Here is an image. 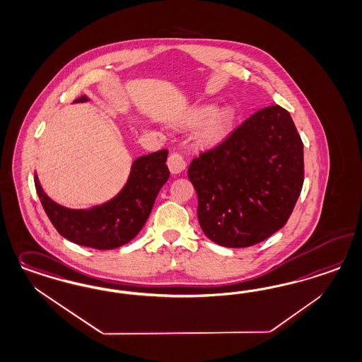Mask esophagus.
<instances>
[{
	"instance_id": "esophagus-1",
	"label": "esophagus",
	"mask_w": 362,
	"mask_h": 362,
	"mask_svg": "<svg viewBox=\"0 0 362 362\" xmlns=\"http://www.w3.org/2000/svg\"><path fill=\"white\" fill-rule=\"evenodd\" d=\"M166 163H168V168H169L170 173H173V175H178L185 169V160L180 153L170 154Z\"/></svg>"
}]
</instances>
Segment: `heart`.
I'll use <instances>...</instances> for the list:
<instances>
[{"label":"heart","mask_w":362,"mask_h":362,"mask_svg":"<svg viewBox=\"0 0 362 362\" xmlns=\"http://www.w3.org/2000/svg\"><path fill=\"white\" fill-rule=\"evenodd\" d=\"M177 124L182 129L199 127V144L205 148H214L232 136L237 124V110L229 104L218 106L214 103H204L189 107Z\"/></svg>","instance_id":"heart-1"}]
</instances>
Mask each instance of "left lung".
Segmentation results:
<instances>
[{
	"mask_svg": "<svg viewBox=\"0 0 362 362\" xmlns=\"http://www.w3.org/2000/svg\"><path fill=\"white\" fill-rule=\"evenodd\" d=\"M199 222L213 243L256 245L280 230L303 184V145L288 110H258L187 169Z\"/></svg>",
	"mask_w": 362,
	"mask_h": 362,
	"instance_id": "left-lung-1",
	"label": "left lung"
}]
</instances>
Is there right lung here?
Here are the masks:
<instances>
[{"instance_id": "add662e5", "label": "right lung", "mask_w": 362, "mask_h": 362, "mask_svg": "<svg viewBox=\"0 0 362 362\" xmlns=\"http://www.w3.org/2000/svg\"><path fill=\"white\" fill-rule=\"evenodd\" d=\"M81 95L73 103H88ZM168 151L136 158L128 180L113 199L90 209H69L47 196L35 173V185L47 217L62 237L78 245L100 250L125 245L140 233L156 197L169 178Z\"/></svg>"}]
</instances>
